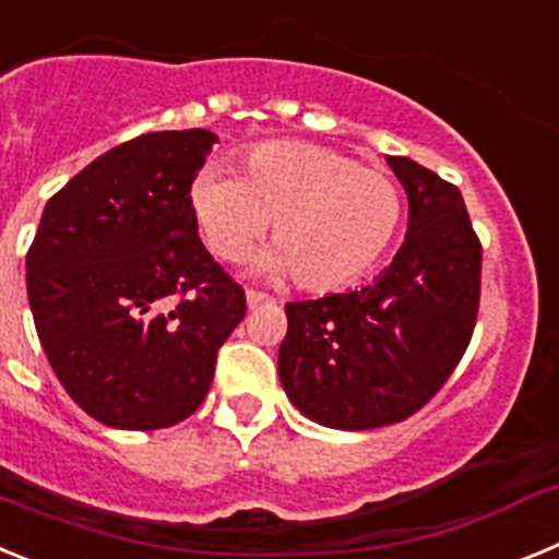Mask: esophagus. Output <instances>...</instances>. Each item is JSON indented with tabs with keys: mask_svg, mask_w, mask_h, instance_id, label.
Listing matches in <instances>:
<instances>
[{
	"mask_svg": "<svg viewBox=\"0 0 559 559\" xmlns=\"http://www.w3.org/2000/svg\"><path fill=\"white\" fill-rule=\"evenodd\" d=\"M246 302H249V308H260V305L269 302V296L263 294V290H246Z\"/></svg>",
	"mask_w": 559,
	"mask_h": 559,
	"instance_id": "obj_1",
	"label": "esophagus"
}]
</instances>
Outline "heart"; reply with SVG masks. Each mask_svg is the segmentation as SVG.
Returning <instances> with one entry per match:
<instances>
[{
	"instance_id": "1",
	"label": "heart",
	"mask_w": 559,
	"mask_h": 559,
	"mask_svg": "<svg viewBox=\"0 0 559 559\" xmlns=\"http://www.w3.org/2000/svg\"><path fill=\"white\" fill-rule=\"evenodd\" d=\"M192 210L221 260L243 263L274 224L271 271H294L299 288L328 294L383 260L403 221V195L386 173L338 151L269 142L240 162V176L204 173Z\"/></svg>"
}]
</instances>
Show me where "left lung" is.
Instances as JSON below:
<instances>
[{
	"instance_id": "obj_1",
	"label": "left lung",
	"mask_w": 559,
	"mask_h": 559,
	"mask_svg": "<svg viewBox=\"0 0 559 559\" xmlns=\"http://www.w3.org/2000/svg\"><path fill=\"white\" fill-rule=\"evenodd\" d=\"M408 195L392 265L347 294L288 302L280 380L305 417L341 431L394 426L445 386L473 338L481 240L456 185L389 156Z\"/></svg>"
}]
</instances>
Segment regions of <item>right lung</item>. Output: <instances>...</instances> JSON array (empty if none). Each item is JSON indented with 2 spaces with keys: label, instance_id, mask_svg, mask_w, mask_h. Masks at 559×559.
<instances>
[{
  "label": "right lung",
  "instance_id": "add662e5",
  "mask_svg": "<svg viewBox=\"0 0 559 559\" xmlns=\"http://www.w3.org/2000/svg\"><path fill=\"white\" fill-rule=\"evenodd\" d=\"M218 136L153 131L103 153L47 201L27 251L38 341L67 394L126 431L204 403L246 294L199 237L192 181Z\"/></svg>",
  "mask_w": 559,
  "mask_h": 559
}]
</instances>
